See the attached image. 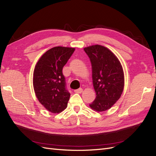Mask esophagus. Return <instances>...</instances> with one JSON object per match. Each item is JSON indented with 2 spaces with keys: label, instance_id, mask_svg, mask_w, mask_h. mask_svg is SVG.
Instances as JSON below:
<instances>
[{
  "label": "esophagus",
  "instance_id": "1",
  "mask_svg": "<svg viewBox=\"0 0 156 156\" xmlns=\"http://www.w3.org/2000/svg\"><path fill=\"white\" fill-rule=\"evenodd\" d=\"M83 91V89L82 88H79L78 89L74 90V92L76 93H81Z\"/></svg>",
  "mask_w": 156,
  "mask_h": 156
}]
</instances>
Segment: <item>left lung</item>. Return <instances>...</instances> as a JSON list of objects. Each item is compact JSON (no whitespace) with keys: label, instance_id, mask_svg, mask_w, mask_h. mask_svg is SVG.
I'll use <instances>...</instances> for the list:
<instances>
[{"label":"left lung","instance_id":"1","mask_svg":"<svg viewBox=\"0 0 156 156\" xmlns=\"http://www.w3.org/2000/svg\"><path fill=\"white\" fill-rule=\"evenodd\" d=\"M92 67L93 84L96 98L89 106L97 112L111 108L120 98L124 85L123 69L117 56L102 45L84 48Z\"/></svg>","mask_w":156,"mask_h":156}]
</instances>
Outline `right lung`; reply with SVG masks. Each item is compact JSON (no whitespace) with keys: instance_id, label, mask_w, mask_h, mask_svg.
I'll return each mask as SVG.
<instances>
[{"instance_id":"1","label":"right lung","mask_w":156,"mask_h":156,"mask_svg":"<svg viewBox=\"0 0 156 156\" xmlns=\"http://www.w3.org/2000/svg\"><path fill=\"white\" fill-rule=\"evenodd\" d=\"M74 50L70 47H53L43 55L35 67V93L39 102L51 113H59L67 106L71 94L66 88L62 69Z\"/></svg>"}]
</instances>
